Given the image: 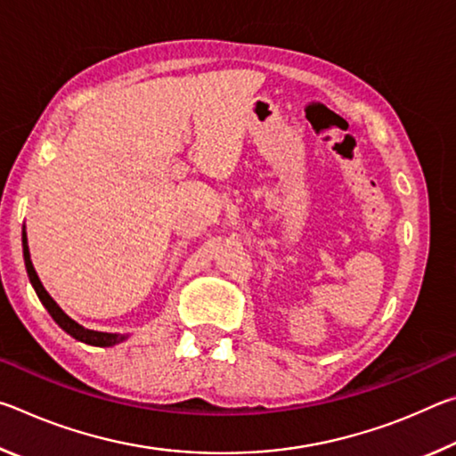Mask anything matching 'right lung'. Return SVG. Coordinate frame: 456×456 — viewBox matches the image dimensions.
<instances>
[{
	"mask_svg": "<svg viewBox=\"0 0 456 456\" xmlns=\"http://www.w3.org/2000/svg\"><path fill=\"white\" fill-rule=\"evenodd\" d=\"M24 261H26V269H28V275H29V281H32L34 289L37 293V297H40V302L44 304L45 310L53 318V322L58 323V326L66 331V334H70L72 338L80 339L84 344H90V346H98V348H110V346H117L120 342H125L128 336L125 334H106V331H94V330H86L84 326H80L78 322H74L70 315H66L61 312V307L53 302L52 296L48 291L44 289V285L40 281V277H37L36 269L32 265V259H29V249H28V237L24 233Z\"/></svg>",
	"mask_w": 456,
	"mask_h": 456,
	"instance_id": "obj_1",
	"label": "right lung"
}]
</instances>
